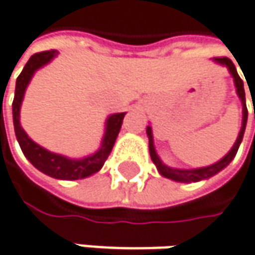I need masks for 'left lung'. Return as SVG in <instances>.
<instances>
[{
    "label": "left lung",
    "mask_w": 255,
    "mask_h": 255,
    "mask_svg": "<svg viewBox=\"0 0 255 255\" xmlns=\"http://www.w3.org/2000/svg\"><path fill=\"white\" fill-rule=\"evenodd\" d=\"M214 61L220 62L223 65H226L233 78H234V83H236V88H237V94L243 103V127H241V131L238 134V138L234 144V147L230 149L227 155L220 160L216 164L210 165V167H204V168H195V170H177V168H170L167 167L165 164H162V161L158 158L157 152H155V148H154V142H152V132H151V127H147V134H148V142H149V155H151V160L152 162L157 165L158 171H160L161 175L170 178V180H174V181H180V183H194V181H200V180H205V178H210L213 177L214 174H217L218 171H221L223 168H226L228 164L231 162V160L236 157L237 154L238 147L241 144V139H243V135H244V129H246V124H247V117H249V111H247V106H246V93H244V84H243V80L240 78L237 70H236V65L233 64V61L227 58V57H217L214 58ZM254 120H255V108H254Z\"/></svg>",
    "instance_id": "obj_1"
}]
</instances>
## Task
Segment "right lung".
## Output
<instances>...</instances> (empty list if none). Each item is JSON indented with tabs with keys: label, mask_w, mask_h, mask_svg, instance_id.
Here are the masks:
<instances>
[{
	"label": "right lung",
	"mask_w": 255,
	"mask_h": 255,
	"mask_svg": "<svg viewBox=\"0 0 255 255\" xmlns=\"http://www.w3.org/2000/svg\"><path fill=\"white\" fill-rule=\"evenodd\" d=\"M55 55H57L55 50L42 51V52L34 54L28 60L24 70L18 75L17 84H15V95H14V101H12L14 129H15V135H17L19 147L22 149L24 155L27 157L28 161L35 168H38L39 171H42L50 177H54V178L80 180V178H85V177L101 170V167L104 165L111 149L114 147V142H116L117 135L120 132V128H121L126 113L113 114V116L108 117L106 135L103 139L101 148L98 149L94 155L85 157L83 160H70L67 157H62L60 154L50 152L45 148L39 147L38 144H35L31 138H28L25 131L22 129L21 124H19V108H21L22 98H24V93H25V88H27L31 77L34 75V72L41 68L42 65H45L47 62H50Z\"/></svg>",
	"instance_id": "1"
}]
</instances>
